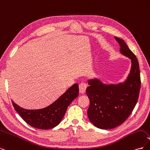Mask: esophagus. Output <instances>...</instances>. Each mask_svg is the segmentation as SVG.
Here are the masks:
<instances>
[{
	"label": "esophagus",
	"instance_id": "34e87169",
	"mask_svg": "<svg viewBox=\"0 0 150 150\" xmlns=\"http://www.w3.org/2000/svg\"><path fill=\"white\" fill-rule=\"evenodd\" d=\"M88 87V85L86 83H81L79 85V92L80 93H84L86 91V89Z\"/></svg>",
	"mask_w": 150,
	"mask_h": 150
}]
</instances>
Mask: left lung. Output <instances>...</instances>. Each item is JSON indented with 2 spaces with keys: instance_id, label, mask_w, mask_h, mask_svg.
Here are the masks:
<instances>
[{
  "instance_id": "obj_1",
  "label": "left lung",
  "mask_w": 150,
  "mask_h": 150,
  "mask_svg": "<svg viewBox=\"0 0 150 150\" xmlns=\"http://www.w3.org/2000/svg\"><path fill=\"white\" fill-rule=\"evenodd\" d=\"M120 52L131 61L128 76L123 83L106 84L94 78L88 80L86 94L90 100L88 110L89 121L97 128L110 129L127 120L137 103L141 87L140 71L137 57L123 40L115 37Z\"/></svg>"
}]
</instances>
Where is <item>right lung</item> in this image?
Listing matches in <instances>:
<instances>
[{
  "label": "right lung",
  "instance_id": "add662e5",
  "mask_svg": "<svg viewBox=\"0 0 150 150\" xmlns=\"http://www.w3.org/2000/svg\"><path fill=\"white\" fill-rule=\"evenodd\" d=\"M79 86L74 84L51 105L40 110H26L12 101L15 110L27 123L40 129H52L60 123L71 102L78 96Z\"/></svg>",
  "mask_w": 150,
  "mask_h": 150
}]
</instances>
